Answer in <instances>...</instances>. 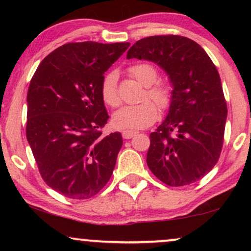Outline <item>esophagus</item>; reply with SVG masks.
<instances>
[{
	"label": "esophagus",
	"instance_id": "1",
	"mask_svg": "<svg viewBox=\"0 0 251 251\" xmlns=\"http://www.w3.org/2000/svg\"><path fill=\"white\" fill-rule=\"evenodd\" d=\"M136 133H138V131H136V130H123L122 136L125 139H130L132 138Z\"/></svg>",
	"mask_w": 251,
	"mask_h": 251
}]
</instances>
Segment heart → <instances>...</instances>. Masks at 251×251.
Masks as SVG:
<instances>
[{
  "label": "heart",
  "instance_id": "1",
  "mask_svg": "<svg viewBox=\"0 0 251 251\" xmlns=\"http://www.w3.org/2000/svg\"><path fill=\"white\" fill-rule=\"evenodd\" d=\"M132 75L140 84L146 88L144 98L149 96L157 102L162 109H167L173 100V88L166 83H155L157 80V70L153 65L147 63L136 64L129 68ZM101 96L104 101L111 107L120 105L118 90V73L109 72L102 80ZM159 108L152 100H144L137 105H129L120 108L113 115V125L121 129H143L156 121Z\"/></svg>",
  "mask_w": 251,
  "mask_h": 251
}]
</instances>
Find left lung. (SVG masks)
I'll return each instance as SVG.
<instances>
[{"mask_svg": "<svg viewBox=\"0 0 251 251\" xmlns=\"http://www.w3.org/2000/svg\"><path fill=\"white\" fill-rule=\"evenodd\" d=\"M126 58L156 64L173 87L166 119L150 135L147 166L169 186L200 180L219 159L227 118L217 68L201 46L179 35L137 41Z\"/></svg>", "mask_w": 251, "mask_h": 251, "instance_id": "obj_1", "label": "left lung"}]
</instances>
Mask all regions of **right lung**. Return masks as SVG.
Returning <instances> with one entry per match:
<instances>
[{
  "label": "right lung",
  "mask_w": 251,
  "mask_h": 251,
  "mask_svg": "<svg viewBox=\"0 0 251 251\" xmlns=\"http://www.w3.org/2000/svg\"><path fill=\"white\" fill-rule=\"evenodd\" d=\"M130 43H67L44 58L27 94L26 137L48 186L84 200L107 184L123 140L101 136L105 72Z\"/></svg>",
  "instance_id": "right-lung-1"
}]
</instances>
